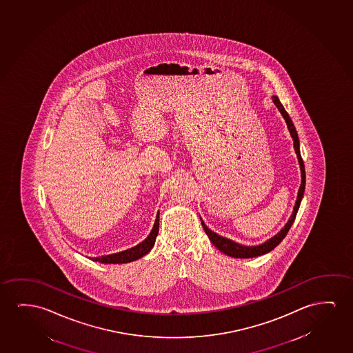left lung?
Listing matches in <instances>:
<instances>
[{"instance_id": "8db88e82", "label": "left lung", "mask_w": 353, "mask_h": 353, "mask_svg": "<svg viewBox=\"0 0 353 353\" xmlns=\"http://www.w3.org/2000/svg\"><path fill=\"white\" fill-rule=\"evenodd\" d=\"M272 100L274 105L277 106V109L279 110V112L283 116V119H285V123H287V127H288L289 133H290L294 140V150H295L296 156H298L300 170H301V185H300V188H299L298 199H296L295 205H294L293 214H292V216L289 218L288 223L284 225L283 229L281 230L276 236H273L272 239H268V241L263 242V244L253 245V247L242 245V244L236 243V242L231 241V239H225L223 236L215 234L212 230H209L208 228L205 226V223L202 221V226H203L205 234H207L209 239H210V242H212L220 252H223V254H226V255H229V256H232V258H255V256H260V255L268 253V252H271L272 249L276 248V247L283 241L284 237L288 234L289 229L292 228L294 220H295V216H296V213H298L299 207H300V203H301V199H303V197L305 184H306V174H305V164H303V157H301V154H300V143H299L298 132L295 130V125H294L292 119L289 117L288 112L285 111L283 105L279 101V97L273 95Z\"/></svg>"}]
</instances>
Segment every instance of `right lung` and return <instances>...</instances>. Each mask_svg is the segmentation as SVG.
I'll return each mask as SVG.
<instances>
[{"label": "right lung", "instance_id": "add662e5", "mask_svg": "<svg viewBox=\"0 0 353 353\" xmlns=\"http://www.w3.org/2000/svg\"><path fill=\"white\" fill-rule=\"evenodd\" d=\"M159 212L157 213L156 220H154V228L151 230L149 236L141 242L137 244L133 248L125 249L123 252L119 253L110 254L104 256H98V258H92L93 261H99L101 263H125L134 261L144 256L145 254L149 253L150 250L154 247V241L159 234Z\"/></svg>", "mask_w": 353, "mask_h": 353}]
</instances>
